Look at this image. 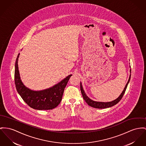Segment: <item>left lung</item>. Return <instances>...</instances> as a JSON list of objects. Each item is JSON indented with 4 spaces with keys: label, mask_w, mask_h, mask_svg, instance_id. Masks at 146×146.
I'll use <instances>...</instances> for the list:
<instances>
[{
    "label": "left lung",
    "mask_w": 146,
    "mask_h": 146,
    "mask_svg": "<svg viewBox=\"0 0 146 146\" xmlns=\"http://www.w3.org/2000/svg\"><path fill=\"white\" fill-rule=\"evenodd\" d=\"M131 71V70H130V72ZM130 78H131V74L129 75V78L128 79V81L127 82V83L126 85V86L124 88L123 91H122V92L121 93V94L120 95V96L118 97L117 99L111 101V102H97V101H94L92 100H91L90 98L87 96V95H86V94L84 92V90L82 88L81 83H80V90H81V92L82 95V97L84 98V100L86 101V102L88 104L89 106H90L91 107H94V108H106L108 107H112L115 105H116L118 102H119V101L122 99V98L123 97L126 90L127 85L129 82L130 80Z\"/></svg>",
    "instance_id": "left-lung-1"
}]
</instances>
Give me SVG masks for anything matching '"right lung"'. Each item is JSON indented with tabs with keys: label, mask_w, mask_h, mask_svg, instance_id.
Returning <instances> with one entry per match:
<instances>
[{
	"label": "right lung",
	"mask_w": 146,
	"mask_h": 146,
	"mask_svg": "<svg viewBox=\"0 0 146 146\" xmlns=\"http://www.w3.org/2000/svg\"><path fill=\"white\" fill-rule=\"evenodd\" d=\"M19 55V54L16 60L14 80L15 87L20 96L28 106L35 110H48L57 107L62 100L65 88L71 75L48 89L39 91L31 90L26 88L20 80L18 64Z\"/></svg>",
	"instance_id": "right-lung-1"
}]
</instances>
